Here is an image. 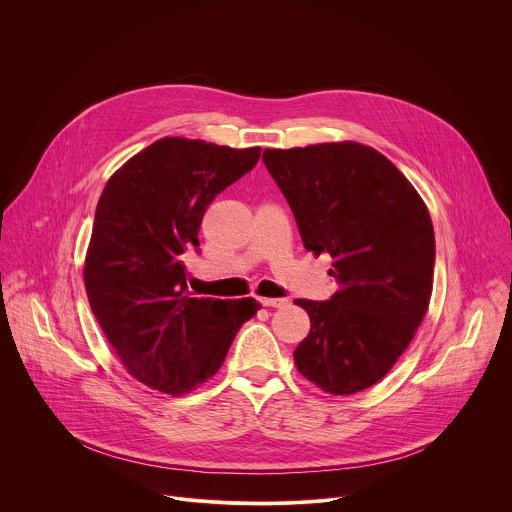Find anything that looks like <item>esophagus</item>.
Masks as SVG:
<instances>
[{
  "instance_id": "1",
  "label": "esophagus",
  "mask_w": 512,
  "mask_h": 512,
  "mask_svg": "<svg viewBox=\"0 0 512 512\" xmlns=\"http://www.w3.org/2000/svg\"><path fill=\"white\" fill-rule=\"evenodd\" d=\"M289 301L285 297H261V305L265 307H285Z\"/></svg>"
}]
</instances>
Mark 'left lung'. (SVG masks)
<instances>
[{
    "mask_svg": "<svg viewBox=\"0 0 512 512\" xmlns=\"http://www.w3.org/2000/svg\"><path fill=\"white\" fill-rule=\"evenodd\" d=\"M313 255L329 253L339 289L327 301L295 299L311 329L295 348L299 374L333 396L378 384L410 346L434 279V229L412 183L360 142L265 148Z\"/></svg>",
    "mask_w": 512,
    "mask_h": 512,
    "instance_id": "left-lung-1",
    "label": "left lung"
}]
</instances>
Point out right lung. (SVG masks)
Wrapping results in <instances>:
<instances>
[{"mask_svg":"<svg viewBox=\"0 0 512 512\" xmlns=\"http://www.w3.org/2000/svg\"><path fill=\"white\" fill-rule=\"evenodd\" d=\"M259 146L164 136L108 179L84 261L96 321L126 372L181 396L213 378L253 297H191L183 255L199 247L207 207L257 164Z\"/></svg>","mask_w":512,"mask_h":512,"instance_id":"right-lung-1","label":"right lung"}]
</instances>
